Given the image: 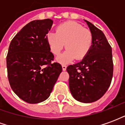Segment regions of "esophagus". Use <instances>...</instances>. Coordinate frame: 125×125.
<instances>
[{
	"instance_id": "obj_1",
	"label": "esophagus",
	"mask_w": 125,
	"mask_h": 125,
	"mask_svg": "<svg viewBox=\"0 0 125 125\" xmlns=\"http://www.w3.org/2000/svg\"><path fill=\"white\" fill-rule=\"evenodd\" d=\"M62 70H63V71L66 70V68H67V66H66V65H63H63H62Z\"/></svg>"
}]
</instances>
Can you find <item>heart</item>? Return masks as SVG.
Instances as JSON below:
<instances>
[{"label": "heart", "instance_id": "obj_1", "mask_svg": "<svg viewBox=\"0 0 125 125\" xmlns=\"http://www.w3.org/2000/svg\"><path fill=\"white\" fill-rule=\"evenodd\" d=\"M46 40L53 54L58 55L65 46L67 50L57 57L62 63L83 60L86 57L93 45L91 31L75 21L61 23L56 27V33L49 31Z\"/></svg>", "mask_w": 125, "mask_h": 125}]
</instances>
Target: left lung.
Segmentation results:
<instances>
[{"mask_svg": "<svg viewBox=\"0 0 125 125\" xmlns=\"http://www.w3.org/2000/svg\"><path fill=\"white\" fill-rule=\"evenodd\" d=\"M93 35L90 51L81 62L68 66L71 94L79 102L90 103L106 93L112 81L113 62L112 48L104 34L86 20Z\"/></svg>", "mask_w": 125, "mask_h": 125, "instance_id": "left-lung-1", "label": "left lung"}]
</instances>
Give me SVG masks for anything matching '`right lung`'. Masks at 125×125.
I'll return each instance as SVG.
<instances>
[{
  "instance_id": "right-lung-1",
  "label": "right lung",
  "mask_w": 125,
  "mask_h": 125,
  "mask_svg": "<svg viewBox=\"0 0 125 125\" xmlns=\"http://www.w3.org/2000/svg\"><path fill=\"white\" fill-rule=\"evenodd\" d=\"M49 19L27 24L12 39L7 56L10 86L21 99L29 104L47 99L62 72L48 46L47 33L52 28Z\"/></svg>"
}]
</instances>
